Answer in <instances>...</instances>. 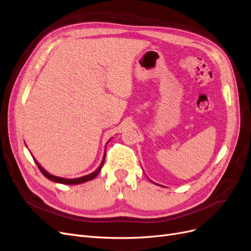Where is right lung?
Instances as JSON below:
<instances>
[{"label":"right lung","instance_id":"1","mask_svg":"<svg viewBox=\"0 0 251 251\" xmlns=\"http://www.w3.org/2000/svg\"><path fill=\"white\" fill-rule=\"evenodd\" d=\"M104 160H105V155H104V157H103V160H102V163H101L100 167H99L98 169H97L95 172H93V173H91V174H88V175H85V176H82V177H79V178H74V179H66V178H61V177L53 176V175L48 173L47 171H45V170H44L42 167H40V165L37 163V161H35V163H36L38 169L40 170V172H42V173L47 177L48 179L53 180V181H55V182L64 183V184H77V183H82V182H85V181L94 179L95 177H96L97 175H98L99 172L101 171V169H102L103 164H104Z\"/></svg>","mask_w":251,"mask_h":251}]
</instances>
